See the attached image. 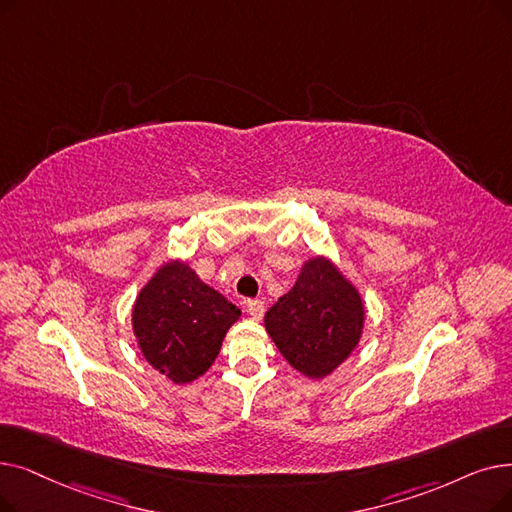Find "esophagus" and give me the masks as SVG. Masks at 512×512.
I'll list each match as a JSON object with an SVG mask.
<instances>
[{"instance_id": "1", "label": "esophagus", "mask_w": 512, "mask_h": 512, "mask_svg": "<svg viewBox=\"0 0 512 512\" xmlns=\"http://www.w3.org/2000/svg\"><path fill=\"white\" fill-rule=\"evenodd\" d=\"M247 311H249V316H253L255 320H259V318L265 314V305H263V301H259V299H249V301H247Z\"/></svg>"}]
</instances>
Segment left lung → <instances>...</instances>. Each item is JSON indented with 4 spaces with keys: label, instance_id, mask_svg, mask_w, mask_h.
Segmentation results:
<instances>
[{
    "label": "left lung",
    "instance_id": "left-lung-1",
    "mask_svg": "<svg viewBox=\"0 0 512 512\" xmlns=\"http://www.w3.org/2000/svg\"><path fill=\"white\" fill-rule=\"evenodd\" d=\"M364 305L358 291L324 257L309 259L284 297L265 314V328L286 362L322 379L358 345Z\"/></svg>",
    "mask_w": 512,
    "mask_h": 512
}]
</instances>
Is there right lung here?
I'll return each instance as SVG.
<instances>
[{"label":"right lung","mask_w":512,"mask_h":512,"mask_svg":"<svg viewBox=\"0 0 512 512\" xmlns=\"http://www.w3.org/2000/svg\"><path fill=\"white\" fill-rule=\"evenodd\" d=\"M240 309L213 291L186 263L154 274L133 305V332L150 366L173 383H190L215 362Z\"/></svg>","instance_id":"right-lung-1"}]
</instances>
